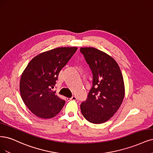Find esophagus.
Listing matches in <instances>:
<instances>
[{
    "label": "esophagus",
    "instance_id": "1",
    "mask_svg": "<svg viewBox=\"0 0 153 153\" xmlns=\"http://www.w3.org/2000/svg\"><path fill=\"white\" fill-rule=\"evenodd\" d=\"M77 99L76 96H72L71 98H67L68 101H76Z\"/></svg>",
    "mask_w": 153,
    "mask_h": 153
}]
</instances>
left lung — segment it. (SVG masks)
Wrapping results in <instances>:
<instances>
[{
    "label": "left lung",
    "instance_id": "8db88e82",
    "mask_svg": "<svg viewBox=\"0 0 153 153\" xmlns=\"http://www.w3.org/2000/svg\"><path fill=\"white\" fill-rule=\"evenodd\" d=\"M92 73V86L86 101L80 104L89 122H106L117 111L125 96L122 72L117 62L105 52L93 47L80 49Z\"/></svg>",
    "mask_w": 153,
    "mask_h": 153
}]
</instances>
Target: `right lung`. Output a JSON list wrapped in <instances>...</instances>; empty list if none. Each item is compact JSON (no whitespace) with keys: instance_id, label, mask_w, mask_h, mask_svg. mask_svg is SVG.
Returning a JSON list of instances; mask_svg holds the SVG:
<instances>
[{"instance_id":"add662e5","label":"right lung","mask_w":153,"mask_h":153,"mask_svg":"<svg viewBox=\"0 0 153 153\" xmlns=\"http://www.w3.org/2000/svg\"><path fill=\"white\" fill-rule=\"evenodd\" d=\"M77 47H59L35 57L21 77L19 91L31 112L41 118L55 117L65 104L52 91L62 68L74 54Z\"/></svg>"}]
</instances>
